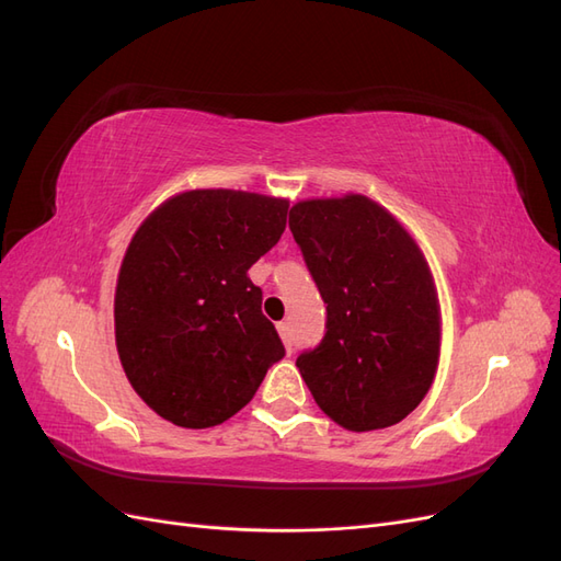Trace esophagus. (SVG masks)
I'll list each match as a JSON object with an SVG mask.
<instances>
[{"instance_id": "obj_1", "label": "esophagus", "mask_w": 561, "mask_h": 561, "mask_svg": "<svg viewBox=\"0 0 561 561\" xmlns=\"http://www.w3.org/2000/svg\"><path fill=\"white\" fill-rule=\"evenodd\" d=\"M278 332H280L283 342H285V348L293 353V330H290V322H278Z\"/></svg>"}]
</instances>
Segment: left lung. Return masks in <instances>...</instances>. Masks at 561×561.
Here are the masks:
<instances>
[{
	"label": "left lung",
	"mask_w": 561,
	"mask_h": 561,
	"mask_svg": "<svg viewBox=\"0 0 561 561\" xmlns=\"http://www.w3.org/2000/svg\"><path fill=\"white\" fill-rule=\"evenodd\" d=\"M290 231L328 304L320 344L297 358L301 379L339 426H396L428 393L439 358L426 260L393 215L358 194L297 203Z\"/></svg>",
	"instance_id": "obj_1"
}]
</instances>
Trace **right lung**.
<instances>
[{
    "instance_id": "1",
    "label": "right lung",
    "mask_w": 561,
    "mask_h": 561,
    "mask_svg": "<svg viewBox=\"0 0 561 561\" xmlns=\"http://www.w3.org/2000/svg\"><path fill=\"white\" fill-rule=\"evenodd\" d=\"M287 201L184 192L133 236L114 297L116 348L130 386L182 428H210L257 393L285 355L248 268L285 231Z\"/></svg>"
}]
</instances>
